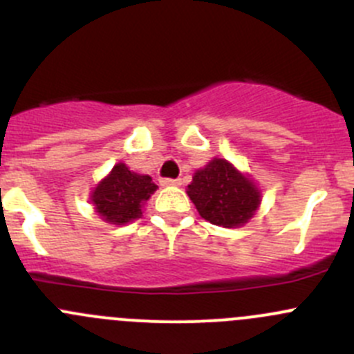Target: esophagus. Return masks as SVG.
Wrapping results in <instances>:
<instances>
[{"label": "esophagus", "instance_id": "obj_1", "mask_svg": "<svg viewBox=\"0 0 354 354\" xmlns=\"http://www.w3.org/2000/svg\"><path fill=\"white\" fill-rule=\"evenodd\" d=\"M159 183L162 187H178V185H181V180L180 178H160Z\"/></svg>", "mask_w": 354, "mask_h": 354}]
</instances>
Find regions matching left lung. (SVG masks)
I'll list each match as a JSON object with an SVG mask.
<instances>
[{
    "mask_svg": "<svg viewBox=\"0 0 354 354\" xmlns=\"http://www.w3.org/2000/svg\"><path fill=\"white\" fill-rule=\"evenodd\" d=\"M188 197L203 219L224 227L245 224L260 203V192L252 180L224 159L210 160L195 173Z\"/></svg>",
    "mask_w": 354,
    "mask_h": 354,
    "instance_id": "left-lung-1",
    "label": "left lung"
}]
</instances>
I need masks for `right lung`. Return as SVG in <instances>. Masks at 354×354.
I'll use <instances>...</instances> for the list:
<instances>
[{
	"mask_svg": "<svg viewBox=\"0 0 354 354\" xmlns=\"http://www.w3.org/2000/svg\"><path fill=\"white\" fill-rule=\"evenodd\" d=\"M156 188L157 185L151 176L131 173L120 162L92 192V203L104 221L111 224H127L140 217L142 205Z\"/></svg>",
	"mask_w": 354,
	"mask_h": 354,
	"instance_id": "obj_1",
	"label": "right lung"
}]
</instances>
